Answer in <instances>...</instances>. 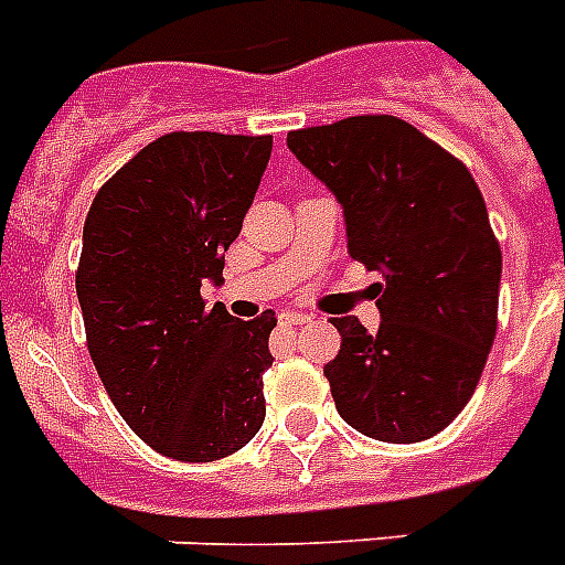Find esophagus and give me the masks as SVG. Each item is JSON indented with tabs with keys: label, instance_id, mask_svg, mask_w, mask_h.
<instances>
[{
	"label": "esophagus",
	"instance_id": "1",
	"mask_svg": "<svg viewBox=\"0 0 565 565\" xmlns=\"http://www.w3.org/2000/svg\"><path fill=\"white\" fill-rule=\"evenodd\" d=\"M279 320H282V323H309V315H303V311H282V315H279Z\"/></svg>",
	"mask_w": 565,
	"mask_h": 565
}]
</instances>
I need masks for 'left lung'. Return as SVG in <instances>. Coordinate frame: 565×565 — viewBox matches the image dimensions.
Masks as SVG:
<instances>
[{
    "label": "left lung",
    "instance_id": "8db88e82",
    "mask_svg": "<svg viewBox=\"0 0 565 565\" xmlns=\"http://www.w3.org/2000/svg\"><path fill=\"white\" fill-rule=\"evenodd\" d=\"M288 148L344 206L347 247L379 270L382 327L332 318L341 350L323 373L361 435L419 444L469 396L499 327L502 247L469 169L396 116L291 130Z\"/></svg>",
    "mask_w": 565,
    "mask_h": 565
}]
</instances>
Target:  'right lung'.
I'll list each match as a JSON object with an SVG mask.
<instances>
[{"instance_id":"1","label":"right lung","mask_w":565,"mask_h":565,"mask_svg":"<svg viewBox=\"0 0 565 565\" xmlns=\"http://www.w3.org/2000/svg\"><path fill=\"white\" fill-rule=\"evenodd\" d=\"M270 137L174 130L113 174L84 221L78 288L89 359L121 419L154 452L227 458L265 419L274 311L206 306L268 166Z\"/></svg>"}]
</instances>
